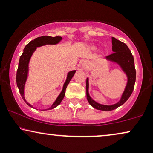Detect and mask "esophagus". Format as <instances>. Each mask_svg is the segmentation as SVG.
<instances>
[{
  "label": "esophagus",
  "mask_w": 153,
  "mask_h": 153,
  "mask_svg": "<svg viewBox=\"0 0 153 153\" xmlns=\"http://www.w3.org/2000/svg\"><path fill=\"white\" fill-rule=\"evenodd\" d=\"M88 66H89V65H88V62H86V61H84V62L82 64V68H83V69H87L88 68Z\"/></svg>",
  "instance_id": "obj_1"
}]
</instances>
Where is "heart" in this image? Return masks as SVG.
Here are the masks:
<instances>
[{"instance_id":"b5f03b06","label":"heart","mask_w":153,"mask_h":153,"mask_svg":"<svg viewBox=\"0 0 153 153\" xmlns=\"http://www.w3.org/2000/svg\"><path fill=\"white\" fill-rule=\"evenodd\" d=\"M93 49H95V47H93Z\"/></svg>"}]
</instances>
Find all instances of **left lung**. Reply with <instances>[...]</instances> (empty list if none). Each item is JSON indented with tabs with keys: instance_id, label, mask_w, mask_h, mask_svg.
<instances>
[{
	"instance_id": "obj_1",
	"label": "left lung",
	"mask_w": 153,
	"mask_h": 153,
	"mask_svg": "<svg viewBox=\"0 0 153 153\" xmlns=\"http://www.w3.org/2000/svg\"><path fill=\"white\" fill-rule=\"evenodd\" d=\"M112 50L114 53L106 56V59L111 62L117 64L127 77L126 86L120 101L112 105H104V104L97 103L90 96L89 93H88V87H89L88 78V77L86 78V98H87L88 103L93 108L104 111H113L124 104L133 93L136 79L135 63H134V58L131 50L128 49V47L125 43L117 40L114 37H112Z\"/></svg>"
}]
</instances>
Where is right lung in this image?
<instances>
[{"label": "right lung", "instance_id": "right-lung-1", "mask_svg": "<svg viewBox=\"0 0 153 153\" xmlns=\"http://www.w3.org/2000/svg\"><path fill=\"white\" fill-rule=\"evenodd\" d=\"M62 39V37L60 36H56V37H51V36H41V37H38L37 38H35L33 40H31L30 42L27 44L25 49L23 50V53L20 57L19 62H18V67L16 73V84L19 90V92L21 95L22 99L25 101V102L31 108H33L32 105L29 104L28 102L26 101L25 98L24 96V89H25V85L26 81L27 79V77H28V73H29V63L30 61L31 57L32 56L33 52L36 51L37 47L44 46V45H56L60 42V41ZM76 71H71L68 73L67 79H66L65 82L64 83L62 90L61 91L60 95L57 97L56 101L53 102L51 107H49L48 109L46 110H51L56 107L58 106L59 104L61 103L62 100H63L64 97L65 95L66 88L67 87V85L69 84L71 79H72L73 76H74L75 73ZM45 111V110H42Z\"/></svg>", "mask_w": 153, "mask_h": 153}]
</instances>
